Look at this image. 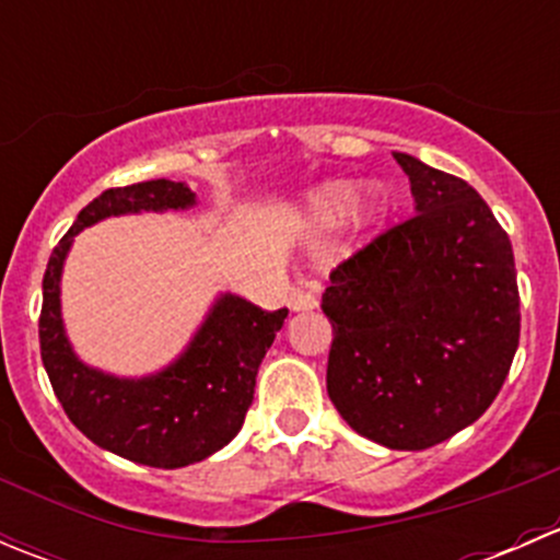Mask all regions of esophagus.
Segmentation results:
<instances>
[{
	"label": "esophagus",
	"mask_w": 560,
	"mask_h": 560,
	"mask_svg": "<svg viewBox=\"0 0 560 560\" xmlns=\"http://www.w3.org/2000/svg\"><path fill=\"white\" fill-rule=\"evenodd\" d=\"M290 308H292V312H308V308H316V292H314V287H308V284L292 287V292H290Z\"/></svg>",
	"instance_id": "1"
}]
</instances>
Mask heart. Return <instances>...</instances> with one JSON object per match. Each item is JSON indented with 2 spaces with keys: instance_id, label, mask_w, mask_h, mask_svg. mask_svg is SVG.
I'll return each mask as SVG.
<instances>
[{
  "instance_id": "heart-1",
  "label": "heart",
  "mask_w": 560,
  "mask_h": 560,
  "mask_svg": "<svg viewBox=\"0 0 560 560\" xmlns=\"http://www.w3.org/2000/svg\"><path fill=\"white\" fill-rule=\"evenodd\" d=\"M354 200V189L349 184H327L322 189L314 191L312 197V213L319 224H338L343 217H347L349 206ZM376 200H369L363 208H360V217L369 219L376 213Z\"/></svg>"
}]
</instances>
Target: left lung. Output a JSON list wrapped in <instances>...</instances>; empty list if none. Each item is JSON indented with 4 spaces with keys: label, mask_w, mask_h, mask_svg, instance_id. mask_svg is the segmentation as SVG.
<instances>
[{
    "label": "left lung",
    "mask_w": 560,
    "mask_h": 560,
    "mask_svg": "<svg viewBox=\"0 0 560 560\" xmlns=\"http://www.w3.org/2000/svg\"><path fill=\"white\" fill-rule=\"evenodd\" d=\"M417 213L338 262L327 395L389 450H428L485 415L521 341L515 254L474 186L409 154Z\"/></svg>",
    "instance_id": "8db88e82"
}]
</instances>
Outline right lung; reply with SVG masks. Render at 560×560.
<instances>
[{
	"mask_svg": "<svg viewBox=\"0 0 560 560\" xmlns=\"http://www.w3.org/2000/svg\"><path fill=\"white\" fill-rule=\"evenodd\" d=\"M191 202L189 186L167 178L105 189L78 213L50 252L43 276L39 352L61 409L97 447L154 468L189 466L233 442L254 400L259 363L284 325L287 308L265 312L244 298L224 295L178 363L149 380H116L86 369L67 343L59 314L61 262L72 235L100 219Z\"/></svg>",
	"mask_w": 560,
	"mask_h": 560,
	"instance_id": "add662e5",
	"label": "right lung"
}]
</instances>
